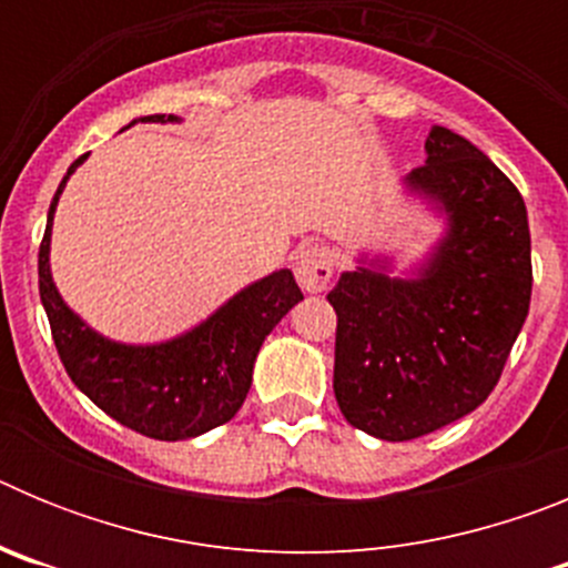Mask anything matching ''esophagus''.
Segmentation results:
<instances>
[{
    "label": "esophagus",
    "mask_w": 568,
    "mask_h": 568,
    "mask_svg": "<svg viewBox=\"0 0 568 568\" xmlns=\"http://www.w3.org/2000/svg\"><path fill=\"white\" fill-rule=\"evenodd\" d=\"M335 258L327 247H301L295 255V278L307 293H324L333 278Z\"/></svg>",
    "instance_id": "obj_1"
}]
</instances>
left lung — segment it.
<instances>
[{"label":"left lung","mask_w":568,"mask_h":568,"mask_svg":"<svg viewBox=\"0 0 568 568\" xmlns=\"http://www.w3.org/2000/svg\"><path fill=\"white\" fill-rule=\"evenodd\" d=\"M406 190L446 215L413 278L386 261L341 273L333 389L355 429L413 440L478 409L529 315L531 239L524 195L464 135L435 124Z\"/></svg>","instance_id":"1"}]
</instances>
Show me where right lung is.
Instances as JSON below:
<instances>
[{"label":"right lung","mask_w":568,"mask_h":568,"mask_svg":"<svg viewBox=\"0 0 568 568\" xmlns=\"http://www.w3.org/2000/svg\"><path fill=\"white\" fill-rule=\"evenodd\" d=\"M135 122L164 124L179 122V115L155 113ZM84 159L88 155H79L59 184L39 247V295L59 358L70 381L128 429L155 440H187L210 433L239 413L253 384L261 344L304 295L290 270H275L179 338L135 346L99 335L64 304L50 275L53 213L64 184Z\"/></svg>","instance_id":"obj_1"}]
</instances>
